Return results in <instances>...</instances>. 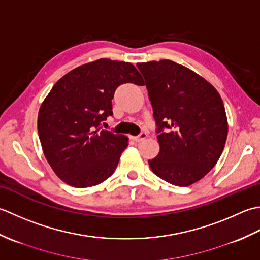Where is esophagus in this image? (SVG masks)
I'll list each match as a JSON object with an SVG mask.
<instances>
[{"label":"esophagus","mask_w":260,"mask_h":260,"mask_svg":"<svg viewBox=\"0 0 260 260\" xmlns=\"http://www.w3.org/2000/svg\"><path fill=\"white\" fill-rule=\"evenodd\" d=\"M147 134L146 132H141V134L139 135V136H137V137H134V140L136 141V142H140V141H142V140H145L146 138H147Z\"/></svg>","instance_id":"obj_1"}]
</instances>
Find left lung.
Returning <instances> with one entry per match:
<instances>
[{
    "label": "left lung",
    "mask_w": 260,
    "mask_h": 260,
    "mask_svg": "<svg viewBox=\"0 0 260 260\" xmlns=\"http://www.w3.org/2000/svg\"><path fill=\"white\" fill-rule=\"evenodd\" d=\"M145 77L159 153L151 171L176 186H189L215 166L225 145L228 119L214 86L189 68L169 59L138 62ZM167 127L169 131L162 133Z\"/></svg>",
    "instance_id": "8db88e82"
}]
</instances>
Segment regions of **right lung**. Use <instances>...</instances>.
Returning a JSON list of instances; mask_svg holds the SVG:
<instances>
[{"instance_id":"right-lung-1","label":"right lung","mask_w":260,"mask_h":260,"mask_svg":"<svg viewBox=\"0 0 260 260\" xmlns=\"http://www.w3.org/2000/svg\"><path fill=\"white\" fill-rule=\"evenodd\" d=\"M144 85L131 62L101 58L74 68L41 103L38 135L55 174L73 187L104 182L115 171L129 138L101 129L112 115V99L121 84Z\"/></svg>"}]
</instances>
